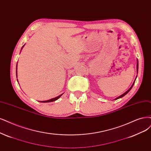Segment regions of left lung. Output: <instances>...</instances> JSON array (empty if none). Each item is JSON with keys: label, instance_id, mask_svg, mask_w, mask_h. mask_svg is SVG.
Here are the masks:
<instances>
[{"label": "left lung", "instance_id": "left-lung-1", "mask_svg": "<svg viewBox=\"0 0 151 151\" xmlns=\"http://www.w3.org/2000/svg\"><path fill=\"white\" fill-rule=\"evenodd\" d=\"M138 65H139V64H138V60H137V66H136V67H137V73H138ZM136 78H137V76H136ZM136 79H135L134 81V82H133V84L132 85V86H131V88H130L129 89V90H127V91H126V92H125L124 93H123V94H121V96H119V97H118V98H116L115 99H119V98H122V97H123V96H124L126 95V94H127V93L128 92H129V91H130V90H131V88H132V86H133L134 84V83H135V81H136Z\"/></svg>", "mask_w": 151, "mask_h": 151}]
</instances>
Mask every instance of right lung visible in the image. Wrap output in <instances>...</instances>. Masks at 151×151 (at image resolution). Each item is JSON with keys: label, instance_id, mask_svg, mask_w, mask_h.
I'll return each mask as SVG.
<instances>
[{"label": "right lung", "instance_id": "1", "mask_svg": "<svg viewBox=\"0 0 151 151\" xmlns=\"http://www.w3.org/2000/svg\"><path fill=\"white\" fill-rule=\"evenodd\" d=\"M24 45L22 47V49L23 48V47H24ZM21 49V50H22ZM17 67H16V76H17V66H16ZM63 94H60V95H59L58 96H57V97H56V98H52V99H49V100H47V101H40V102H41V103H50V102H52V101H56V100H57L58 99H59L61 96V95H62Z\"/></svg>", "mask_w": 151, "mask_h": 151}]
</instances>
